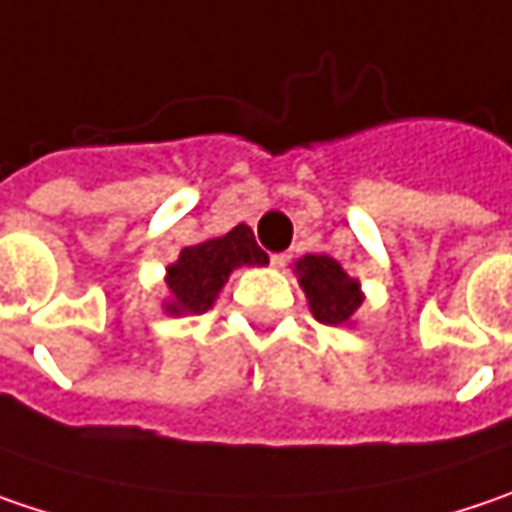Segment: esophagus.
<instances>
[{
    "label": "esophagus",
    "instance_id": "34e87169",
    "mask_svg": "<svg viewBox=\"0 0 512 512\" xmlns=\"http://www.w3.org/2000/svg\"><path fill=\"white\" fill-rule=\"evenodd\" d=\"M289 260H292V255H289V252H281V255H272V266H275V269H284Z\"/></svg>",
    "mask_w": 512,
    "mask_h": 512
}]
</instances>
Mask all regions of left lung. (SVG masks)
I'll list each match as a JSON object with an SVG mask.
<instances>
[{
  "mask_svg": "<svg viewBox=\"0 0 512 512\" xmlns=\"http://www.w3.org/2000/svg\"><path fill=\"white\" fill-rule=\"evenodd\" d=\"M295 272H298V284L310 301V313L321 324H330V327L350 324L353 313L365 301L359 281L350 278L342 269V263L330 255H304L295 263Z\"/></svg>",
  "mask_w": 512,
  "mask_h": 512,
  "instance_id": "8db88e82",
  "label": "left lung"
}]
</instances>
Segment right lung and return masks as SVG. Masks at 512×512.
<instances>
[{"label": "right lung", "mask_w": 512, "mask_h": 512, "mask_svg": "<svg viewBox=\"0 0 512 512\" xmlns=\"http://www.w3.org/2000/svg\"><path fill=\"white\" fill-rule=\"evenodd\" d=\"M269 255L257 246L249 226H234L223 237L202 240L179 252V260L167 266L165 313L170 316H202L214 307L228 275L240 266H266Z\"/></svg>", "instance_id": "add662e5"}]
</instances>
